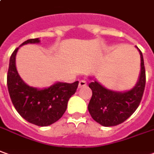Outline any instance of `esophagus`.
<instances>
[{
    "instance_id": "esophagus-1",
    "label": "esophagus",
    "mask_w": 154,
    "mask_h": 154,
    "mask_svg": "<svg viewBox=\"0 0 154 154\" xmlns=\"http://www.w3.org/2000/svg\"><path fill=\"white\" fill-rule=\"evenodd\" d=\"M87 86V82L84 81V80H81L79 82V85H78V88H83V87H86Z\"/></svg>"
}]
</instances>
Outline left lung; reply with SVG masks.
<instances>
[{
    "instance_id": "8db88e82",
    "label": "left lung",
    "mask_w": 154,
    "mask_h": 154,
    "mask_svg": "<svg viewBox=\"0 0 154 154\" xmlns=\"http://www.w3.org/2000/svg\"><path fill=\"white\" fill-rule=\"evenodd\" d=\"M141 57V71L136 85L129 90L114 91L105 88L94 77L88 87L93 95L88 103L92 118L103 126H115L127 120L137 109L143 98L146 75L143 53L137 47Z\"/></svg>"
}]
</instances>
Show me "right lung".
<instances>
[{
  "mask_svg": "<svg viewBox=\"0 0 154 154\" xmlns=\"http://www.w3.org/2000/svg\"><path fill=\"white\" fill-rule=\"evenodd\" d=\"M38 43L39 38H31L20 47ZM20 47L11 54L7 73V88L11 102L20 116L29 123L38 126L52 125L66 112L69 99L77 91L78 81L73 83L56 82L44 88L28 85L16 67V56Z\"/></svg>",
  "mask_w": 154,
  "mask_h": 154,
  "instance_id": "right-lung-1",
  "label": "right lung"
}]
</instances>
